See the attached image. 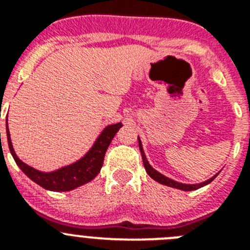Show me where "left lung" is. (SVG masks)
Returning a JSON list of instances; mask_svg holds the SVG:
<instances>
[{"mask_svg": "<svg viewBox=\"0 0 250 250\" xmlns=\"http://www.w3.org/2000/svg\"><path fill=\"white\" fill-rule=\"evenodd\" d=\"M139 147H140L141 158H143V163H144L145 170H146V173L149 174L150 178H152L154 180H156L158 183H160V184L167 185V187L175 188V189H180V190H196V189H199V188L204 187V185H207V184H209V183L213 182L214 179H215V176L218 175V174H216V175H214L213 178H210L209 180H207V182H204V183H200V184H183V183H178V182H175V180H173V179H169V178H167V176H164L163 174H160L159 171H156L155 169H152L151 165L149 164V161L146 160V156H145L144 150H143V145H141L140 139H139Z\"/></svg>", "mask_w": 250, "mask_h": 250, "instance_id": "obj_1", "label": "left lung"}]
</instances>
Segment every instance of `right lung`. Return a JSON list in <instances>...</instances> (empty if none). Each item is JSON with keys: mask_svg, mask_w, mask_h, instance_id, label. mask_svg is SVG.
<instances>
[{"mask_svg": "<svg viewBox=\"0 0 250 250\" xmlns=\"http://www.w3.org/2000/svg\"><path fill=\"white\" fill-rule=\"evenodd\" d=\"M121 126H123L121 123L106 126L100 134V136L98 138V140L95 141L94 146L89 150V152L83 159H80V160L74 163V164L63 167L61 169L55 170V171H51V173L39 171V170L28 167L23 161L20 160L17 158L15 150H13L12 143H11L8 126L6 127V130H7L8 147H10V151L12 154L13 159H15V161H16V164L19 165L20 169L32 182H35L40 187L45 188V189L51 191H68L72 190V189H75L77 187H81V185L86 184V183L91 182L92 179L100 173L101 167L104 164V158H105L106 150L109 147L115 134L119 131V129Z\"/></svg>", "mask_w": 250, "mask_h": 250, "instance_id": "right-lung-1", "label": "right lung"}]
</instances>
